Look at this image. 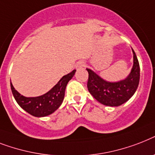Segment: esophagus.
I'll return each mask as SVG.
<instances>
[{"label":"esophagus","instance_id":"34e87169","mask_svg":"<svg viewBox=\"0 0 155 155\" xmlns=\"http://www.w3.org/2000/svg\"><path fill=\"white\" fill-rule=\"evenodd\" d=\"M85 66V63L84 62H81V61H80V62H78V64H77L76 67L78 68V69H80V68H82Z\"/></svg>","mask_w":155,"mask_h":155}]
</instances>
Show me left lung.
Instances as JSON below:
<instances>
[{"mask_svg": "<svg viewBox=\"0 0 155 155\" xmlns=\"http://www.w3.org/2000/svg\"><path fill=\"white\" fill-rule=\"evenodd\" d=\"M134 54V65L131 73L125 80L118 82L104 81L90 69L87 88L90 94L105 106H118L125 103L135 93L139 83L140 67L135 53Z\"/></svg>", "mask_w": 155, "mask_h": 155, "instance_id": "8db88e82", "label": "left lung"}]
</instances>
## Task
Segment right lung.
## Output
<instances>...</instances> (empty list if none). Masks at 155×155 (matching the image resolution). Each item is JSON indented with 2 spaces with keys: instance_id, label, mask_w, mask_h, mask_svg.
<instances>
[{
  "instance_id": "right-lung-1",
  "label": "right lung",
  "mask_w": 155,
  "mask_h": 155,
  "mask_svg": "<svg viewBox=\"0 0 155 155\" xmlns=\"http://www.w3.org/2000/svg\"><path fill=\"white\" fill-rule=\"evenodd\" d=\"M76 70L62 77L51 90L46 94L36 97H26L22 96L11 85L13 97L21 107L35 117H45L51 114L61 105L65 96V87L70 79L74 77Z\"/></svg>"
}]
</instances>
